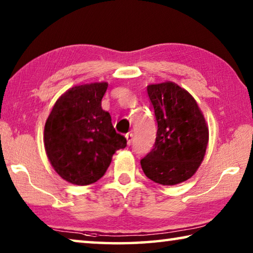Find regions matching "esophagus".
<instances>
[{"instance_id":"34e87169","label":"esophagus","mask_w":253,"mask_h":253,"mask_svg":"<svg viewBox=\"0 0 253 253\" xmlns=\"http://www.w3.org/2000/svg\"><path fill=\"white\" fill-rule=\"evenodd\" d=\"M126 138L127 141V144L130 145L132 143V140H133V133H132V132H129V133L126 134Z\"/></svg>"}]
</instances>
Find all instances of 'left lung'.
Segmentation results:
<instances>
[{"label": "left lung", "instance_id": "8db88e82", "mask_svg": "<svg viewBox=\"0 0 253 253\" xmlns=\"http://www.w3.org/2000/svg\"><path fill=\"white\" fill-rule=\"evenodd\" d=\"M148 95L158 122L156 143L141 167L150 180L162 185L184 182L205 158L209 129L190 93L174 82L150 84Z\"/></svg>", "mask_w": 253, "mask_h": 253}]
</instances>
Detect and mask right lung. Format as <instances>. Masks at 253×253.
Returning a JSON list of instances; mask_svg holds the SVG:
<instances>
[{
    "label": "right lung",
    "mask_w": 253,
    "mask_h": 253,
    "mask_svg": "<svg viewBox=\"0 0 253 253\" xmlns=\"http://www.w3.org/2000/svg\"><path fill=\"white\" fill-rule=\"evenodd\" d=\"M109 84L86 83L69 88L56 100L44 126V148L62 179L77 185L96 182L112 157L126 147L111 115L101 106Z\"/></svg>",
    "instance_id": "add662e5"
}]
</instances>
